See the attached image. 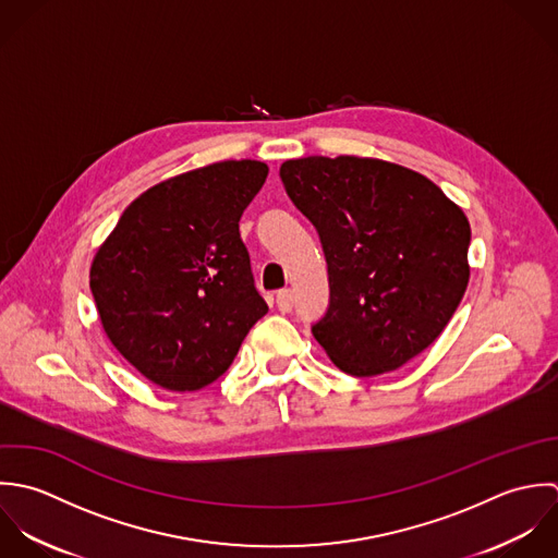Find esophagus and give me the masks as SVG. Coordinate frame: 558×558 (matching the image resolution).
Returning <instances> with one entry per match:
<instances>
[{
    "label": "esophagus",
    "mask_w": 558,
    "mask_h": 558,
    "mask_svg": "<svg viewBox=\"0 0 558 558\" xmlns=\"http://www.w3.org/2000/svg\"><path fill=\"white\" fill-rule=\"evenodd\" d=\"M276 306H278L280 313H291V311H293V293H291L289 289L280 291V293L276 295Z\"/></svg>",
    "instance_id": "1"
}]
</instances>
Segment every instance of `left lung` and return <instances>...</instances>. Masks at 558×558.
I'll return each instance as SVG.
<instances>
[{
    "label": "left lung",
    "mask_w": 558,
    "mask_h": 558,
    "mask_svg": "<svg viewBox=\"0 0 558 558\" xmlns=\"http://www.w3.org/2000/svg\"><path fill=\"white\" fill-rule=\"evenodd\" d=\"M280 179L322 239L330 304L313 336L336 366L373 377L425 351L468 287L463 211L427 177L381 159H289Z\"/></svg>",
    "instance_id": "obj_1"
}]
</instances>
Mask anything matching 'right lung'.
<instances>
[{
  "mask_svg": "<svg viewBox=\"0 0 558 558\" xmlns=\"http://www.w3.org/2000/svg\"><path fill=\"white\" fill-rule=\"evenodd\" d=\"M267 172L241 159L168 179L135 198L99 247L90 289L104 330L153 384L209 386L267 313L239 234Z\"/></svg>",
  "mask_w": 558,
  "mask_h": 558,
  "instance_id": "add662e5",
  "label": "right lung"
}]
</instances>
